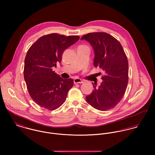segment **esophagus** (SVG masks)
Returning <instances> with one entry per match:
<instances>
[{
	"mask_svg": "<svg viewBox=\"0 0 155 155\" xmlns=\"http://www.w3.org/2000/svg\"><path fill=\"white\" fill-rule=\"evenodd\" d=\"M74 84H82V83H84V81L79 78H75L74 79Z\"/></svg>",
	"mask_w": 155,
	"mask_h": 155,
	"instance_id": "obj_1",
	"label": "esophagus"
}]
</instances>
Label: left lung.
<instances>
[{
	"label": "left lung",
	"instance_id": "left-lung-1",
	"mask_svg": "<svg viewBox=\"0 0 155 155\" xmlns=\"http://www.w3.org/2000/svg\"><path fill=\"white\" fill-rule=\"evenodd\" d=\"M92 45L95 58L94 65L104 71L103 82L86 97L94 108L108 110L114 107L124 97L128 82V61L120 43L105 32H94L81 38Z\"/></svg>",
	"mask_w": 155,
	"mask_h": 155
}]
</instances>
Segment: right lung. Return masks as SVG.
Returning a JSON list of instances; mask_svg holds the SVG:
<instances>
[{"label":"right lung","mask_w":155,"mask_h":155,"mask_svg":"<svg viewBox=\"0 0 155 155\" xmlns=\"http://www.w3.org/2000/svg\"><path fill=\"white\" fill-rule=\"evenodd\" d=\"M79 38V36L51 33L39 38L28 49L24 61V78L30 96L39 106L54 110L66 101L73 80L61 78L52 67L61 62L64 51Z\"/></svg>","instance_id":"obj_1"}]
</instances>
